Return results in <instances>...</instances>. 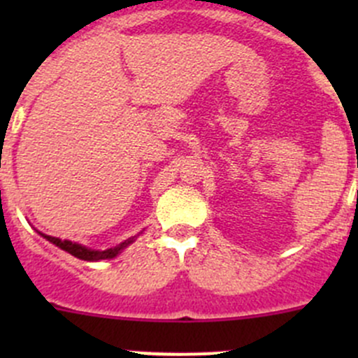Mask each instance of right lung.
Returning a JSON list of instances; mask_svg holds the SVG:
<instances>
[{
	"label": "right lung",
	"instance_id": "right-lung-1",
	"mask_svg": "<svg viewBox=\"0 0 358 358\" xmlns=\"http://www.w3.org/2000/svg\"><path fill=\"white\" fill-rule=\"evenodd\" d=\"M39 236H43L46 241H50L52 244H55L57 248L67 251L69 255L76 256V258H79V259H85V262H100V259L114 258V256H117L122 249H124L126 246H129V244L135 241V239H128L115 248H109V249H106V251H96V249H90L86 246H81V244H78V243H71V241H62V239H59V237L45 236V234H41V232H39Z\"/></svg>",
	"mask_w": 358,
	"mask_h": 358
}]
</instances>
